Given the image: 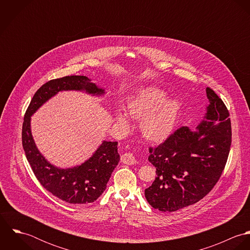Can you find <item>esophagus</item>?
<instances>
[{"label": "esophagus", "instance_id": "34e87169", "mask_svg": "<svg viewBox=\"0 0 250 250\" xmlns=\"http://www.w3.org/2000/svg\"><path fill=\"white\" fill-rule=\"evenodd\" d=\"M121 162L123 164H126V165H135L137 161H136L135 156L133 155V153L126 152L121 156Z\"/></svg>", "mask_w": 250, "mask_h": 250}]
</instances>
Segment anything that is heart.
<instances>
[{"mask_svg":"<svg viewBox=\"0 0 250 250\" xmlns=\"http://www.w3.org/2000/svg\"><path fill=\"white\" fill-rule=\"evenodd\" d=\"M167 94L160 89L147 87L130 97L125 111L135 119H140V130L144 139L151 143H162L172 133L178 114V104L166 101ZM114 118L119 126L128 128L125 115L116 110Z\"/></svg>","mask_w":250,"mask_h":250,"instance_id":"obj_1","label":"heart"}]
</instances>
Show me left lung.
<instances>
[{"mask_svg":"<svg viewBox=\"0 0 250 250\" xmlns=\"http://www.w3.org/2000/svg\"><path fill=\"white\" fill-rule=\"evenodd\" d=\"M206 92L205 120L196 130L182 126L164 143L149 148L156 179L145 189V197L161 212H175L198 202L224 170L232 143L230 114L212 88Z\"/></svg>","mask_w":250,"mask_h":250,"instance_id":"1","label":"left lung"}]
</instances>
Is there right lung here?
<instances>
[{
  "mask_svg": "<svg viewBox=\"0 0 250 250\" xmlns=\"http://www.w3.org/2000/svg\"><path fill=\"white\" fill-rule=\"evenodd\" d=\"M85 90L102 94L85 76H66L54 79L40 86L26 110L22 128V144L27 160L43 188L58 198L70 204L94 202L106 189L110 175L119 162L116 142H103L93 156L83 165L60 169L50 165L39 153L31 134V115L43 103L61 90Z\"/></svg>",
  "mask_w": 250,
  "mask_h": 250,
  "instance_id": "1",
  "label": "right lung"
}]
</instances>
